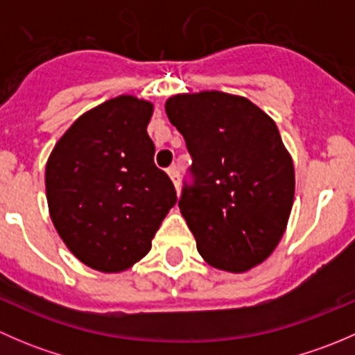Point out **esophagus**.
Listing matches in <instances>:
<instances>
[{
  "label": "esophagus",
  "mask_w": 355,
  "mask_h": 355,
  "mask_svg": "<svg viewBox=\"0 0 355 355\" xmlns=\"http://www.w3.org/2000/svg\"><path fill=\"white\" fill-rule=\"evenodd\" d=\"M168 175H170L171 182H173V185L177 187V191H178V187H180V173H178V168L170 166L168 168Z\"/></svg>",
  "instance_id": "obj_1"
}]
</instances>
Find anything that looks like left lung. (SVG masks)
<instances>
[{
	"mask_svg": "<svg viewBox=\"0 0 355 355\" xmlns=\"http://www.w3.org/2000/svg\"><path fill=\"white\" fill-rule=\"evenodd\" d=\"M192 157L178 207L200 256L242 273L275 250L292 211L295 175L277 123L242 96L177 94L164 105Z\"/></svg>",
	"mask_w": 355,
	"mask_h": 355,
	"instance_id": "1",
	"label": "left lung"
}]
</instances>
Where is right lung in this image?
Listing matches in <instances>:
<instances>
[{
    "mask_svg": "<svg viewBox=\"0 0 355 355\" xmlns=\"http://www.w3.org/2000/svg\"><path fill=\"white\" fill-rule=\"evenodd\" d=\"M153 105L118 96L73 121L46 164V196L56 232L77 259L105 273L130 268L177 202L155 164L148 135Z\"/></svg>",
    "mask_w": 355,
    "mask_h": 355,
    "instance_id": "1",
    "label": "right lung"
}]
</instances>
